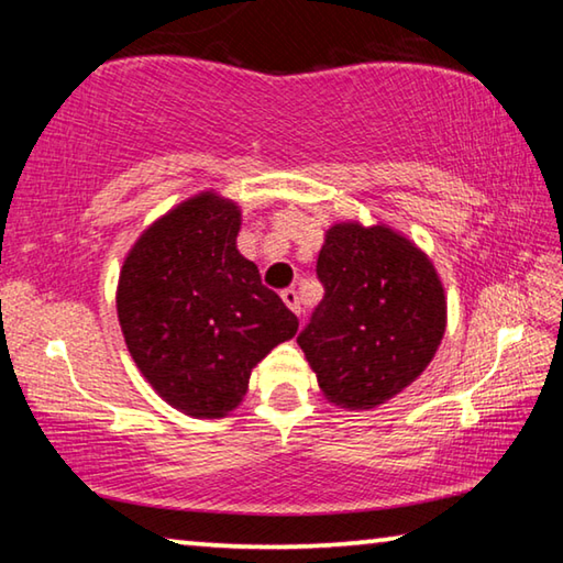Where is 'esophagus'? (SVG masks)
Here are the masks:
<instances>
[{"label":"esophagus","mask_w":563,"mask_h":563,"mask_svg":"<svg viewBox=\"0 0 563 563\" xmlns=\"http://www.w3.org/2000/svg\"><path fill=\"white\" fill-rule=\"evenodd\" d=\"M280 298H283V302L288 305V308L295 312V316H300V300H298V290H295V288H285V290L280 292Z\"/></svg>","instance_id":"34e87169"}]
</instances>
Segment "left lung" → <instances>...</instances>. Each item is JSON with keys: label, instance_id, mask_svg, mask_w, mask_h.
Segmentation results:
<instances>
[{"label": "left lung", "instance_id": "left-lung-1", "mask_svg": "<svg viewBox=\"0 0 563 563\" xmlns=\"http://www.w3.org/2000/svg\"><path fill=\"white\" fill-rule=\"evenodd\" d=\"M325 295L298 335L330 402L369 409L415 383L444 335L434 265L385 225L338 223L318 255Z\"/></svg>", "mask_w": 563, "mask_h": 563}]
</instances>
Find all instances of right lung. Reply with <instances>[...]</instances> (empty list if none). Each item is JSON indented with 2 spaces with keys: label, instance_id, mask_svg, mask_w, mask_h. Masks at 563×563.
I'll use <instances>...</instances> for the list:
<instances>
[{
  "label": "right lung",
  "instance_id": "right-lung-1",
  "mask_svg": "<svg viewBox=\"0 0 563 563\" xmlns=\"http://www.w3.org/2000/svg\"><path fill=\"white\" fill-rule=\"evenodd\" d=\"M241 211L201 194L161 218L123 263L117 308L133 362L194 417L241 402L251 369L298 332V318L235 247Z\"/></svg>",
  "mask_w": 563,
  "mask_h": 563
}]
</instances>
